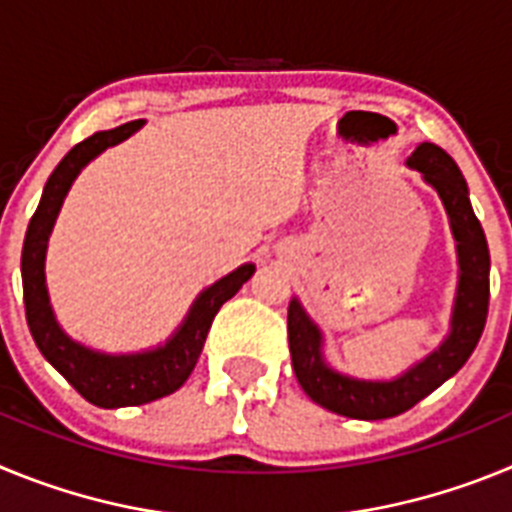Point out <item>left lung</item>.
<instances>
[{
	"mask_svg": "<svg viewBox=\"0 0 512 512\" xmlns=\"http://www.w3.org/2000/svg\"><path fill=\"white\" fill-rule=\"evenodd\" d=\"M408 164L431 182L441 194L451 217V230L459 243V295H456L451 336L425 361L413 366L395 382H359L333 372L320 359V333L307 318L300 302L292 300L287 310V333L292 369L302 390L325 410L356 420H384L405 413L423 397L438 390L467 364L477 348L490 307V248L485 230L469 202V189L454 158L433 143H420Z\"/></svg>",
	"mask_w": 512,
	"mask_h": 512,
	"instance_id": "obj_1",
	"label": "left lung"
}]
</instances>
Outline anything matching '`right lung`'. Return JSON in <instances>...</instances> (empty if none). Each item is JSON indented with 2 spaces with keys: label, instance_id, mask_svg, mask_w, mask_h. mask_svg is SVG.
Masks as SVG:
<instances>
[{
  "label": "right lung",
  "instance_id": "right-lung-1",
  "mask_svg": "<svg viewBox=\"0 0 512 512\" xmlns=\"http://www.w3.org/2000/svg\"><path fill=\"white\" fill-rule=\"evenodd\" d=\"M140 128V120L120 125L115 130L94 133L92 138L81 140L63 156L61 164L45 182L43 197L30 217L25 233V246H22V292H25V315L30 333L38 343L40 354L56 366L66 377V382L79 392L84 400H89L97 408H130V405H146V402L166 397L176 392L192 374L194 364L200 359L202 346H205L207 330L215 320L217 310L228 302L230 297L248 282L256 266L243 264L233 274L212 284L194 302L187 323L179 328L174 338L164 348L148 351L138 356H104L94 354L89 348L79 346L71 338L63 336L53 320V312L48 307V292H45L43 261L45 243L51 235L56 215L61 210V202L69 192L71 182L76 179L84 166L92 161L104 148L115 146L128 135Z\"/></svg>",
  "mask_w": 512,
  "mask_h": 512
}]
</instances>
